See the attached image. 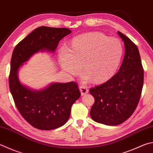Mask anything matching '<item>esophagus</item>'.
<instances>
[{
    "label": "esophagus",
    "instance_id": "34e87169",
    "mask_svg": "<svg viewBox=\"0 0 153 153\" xmlns=\"http://www.w3.org/2000/svg\"><path fill=\"white\" fill-rule=\"evenodd\" d=\"M79 90H80V92H81L82 96H84V95H85V94L88 93V88L86 87L85 85H84L79 86Z\"/></svg>",
    "mask_w": 153,
    "mask_h": 153
}]
</instances>
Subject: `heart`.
Instances as JSON below:
<instances>
[{"label":"heart","mask_w":153,"mask_h":153,"mask_svg":"<svg viewBox=\"0 0 153 153\" xmlns=\"http://www.w3.org/2000/svg\"><path fill=\"white\" fill-rule=\"evenodd\" d=\"M124 49L117 39L102 33H90L75 37L71 48L63 46L59 51L62 68L74 76L81 70L86 72L85 80L100 83L112 77L117 71Z\"/></svg>","instance_id":"1"}]
</instances>
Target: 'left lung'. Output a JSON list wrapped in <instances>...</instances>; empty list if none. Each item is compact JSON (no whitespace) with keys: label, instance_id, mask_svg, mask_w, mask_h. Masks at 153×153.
<instances>
[{"label":"left lung","instance_id":"left-lung-1","mask_svg":"<svg viewBox=\"0 0 153 153\" xmlns=\"http://www.w3.org/2000/svg\"><path fill=\"white\" fill-rule=\"evenodd\" d=\"M125 54L119 71L101 85L90 89L95 98L90 116L94 121L110 126L124 123L131 116L140 100L144 69L137 46L121 32Z\"/></svg>","mask_w":153,"mask_h":153}]
</instances>
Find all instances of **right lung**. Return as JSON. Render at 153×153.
<instances>
[{
    "instance_id": "1",
    "label": "right lung",
    "mask_w": 153,
    "mask_h": 153,
    "mask_svg": "<svg viewBox=\"0 0 153 153\" xmlns=\"http://www.w3.org/2000/svg\"><path fill=\"white\" fill-rule=\"evenodd\" d=\"M71 33L68 28L39 27L13 50L9 77L10 93L21 116L37 129L50 130L65 124L81 94L75 82L54 83L43 90H31L19 82L18 69L35 53L44 49L53 52L59 41Z\"/></svg>"
}]
</instances>
